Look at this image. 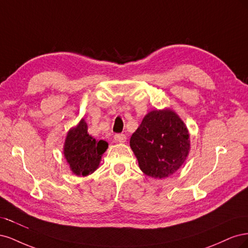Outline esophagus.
Masks as SVG:
<instances>
[{"instance_id": "34e87169", "label": "esophagus", "mask_w": 248, "mask_h": 248, "mask_svg": "<svg viewBox=\"0 0 248 248\" xmlns=\"http://www.w3.org/2000/svg\"><path fill=\"white\" fill-rule=\"evenodd\" d=\"M114 140L117 142H125L126 141V136H125V134H122V133L121 134L117 133V134H115Z\"/></svg>"}]
</instances>
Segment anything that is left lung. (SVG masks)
I'll list each match as a JSON object with an SVG mask.
<instances>
[{"label":"left lung","mask_w":248,"mask_h":248,"mask_svg":"<svg viewBox=\"0 0 248 248\" xmlns=\"http://www.w3.org/2000/svg\"><path fill=\"white\" fill-rule=\"evenodd\" d=\"M130 148L145 175L164 179L175 174L188 156L189 132L172 109H154L133 132Z\"/></svg>","instance_id":"left-lung-1"}]
</instances>
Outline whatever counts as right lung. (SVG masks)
<instances>
[{
    "mask_svg": "<svg viewBox=\"0 0 248 248\" xmlns=\"http://www.w3.org/2000/svg\"><path fill=\"white\" fill-rule=\"evenodd\" d=\"M108 148L106 140H96L90 136L85 119H81L67 132L63 153L73 174L86 177L99 168L101 157Z\"/></svg>",
    "mask_w": 248,
    "mask_h": 248,
    "instance_id": "add662e5",
    "label": "right lung"
}]
</instances>
